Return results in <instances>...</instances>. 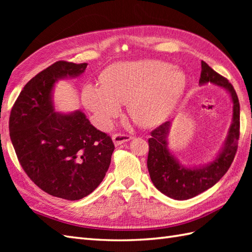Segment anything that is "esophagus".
Wrapping results in <instances>:
<instances>
[{
	"label": "esophagus",
	"instance_id": "1",
	"mask_svg": "<svg viewBox=\"0 0 252 252\" xmlns=\"http://www.w3.org/2000/svg\"><path fill=\"white\" fill-rule=\"evenodd\" d=\"M132 136L131 135H127V134H120V133H116V134L112 135V141H114L115 145L118 146V145H121V144H123L125 142H127L132 140Z\"/></svg>",
	"mask_w": 252,
	"mask_h": 252
}]
</instances>
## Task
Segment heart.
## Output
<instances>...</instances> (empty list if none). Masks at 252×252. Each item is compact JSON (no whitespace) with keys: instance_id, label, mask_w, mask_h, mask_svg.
<instances>
[{"instance_id":"heart-1","label":"heart","mask_w":252,"mask_h":252,"mask_svg":"<svg viewBox=\"0 0 252 252\" xmlns=\"http://www.w3.org/2000/svg\"><path fill=\"white\" fill-rule=\"evenodd\" d=\"M100 83H85L82 103L96 126L108 130L127 103L133 121L143 126L163 122L183 96L187 79L172 63L141 60L112 65L101 73Z\"/></svg>"}]
</instances>
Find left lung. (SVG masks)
Here are the masks:
<instances>
[{
	"label": "left lung",
	"mask_w": 252,
	"mask_h": 252,
	"mask_svg": "<svg viewBox=\"0 0 252 252\" xmlns=\"http://www.w3.org/2000/svg\"><path fill=\"white\" fill-rule=\"evenodd\" d=\"M211 82L225 89L233 101V118L224 146L217 158L199 168L182 165L168 148L167 137L171 122L160 125L151 133L147 168L156 189L176 200H186L201 194L218 183L231 167L237 152L239 140V100L228 80L216 72L205 62H201L200 84Z\"/></svg>",
	"instance_id": "8db88e82"
}]
</instances>
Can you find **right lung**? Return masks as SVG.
Wrapping results in <instances>:
<instances>
[{
	"label": "right lung",
	"mask_w": 252,
	"mask_h": 252,
	"mask_svg": "<svg viewBox=\"0 0 252 252\" xmlns=\"http://www.w3.org/2000/svg\"><path fill=\"white\" fill-rule=\"evenodd\" d=\"M88 63L56 62L27 83L10 111L9 136L19 163L33 183L52 196L79 200L105 178L115 149L82 111L54 109L60 79L82 74Z\"/></svg>",
	"instance_id": "1"
}]
</instances>
